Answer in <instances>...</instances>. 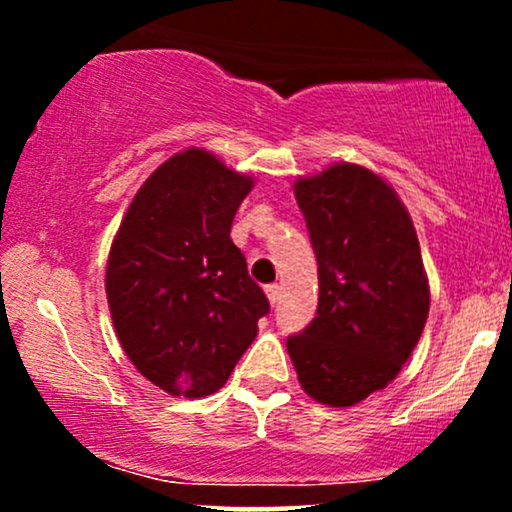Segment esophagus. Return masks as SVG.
I'll return each mask as SVG.
<instances>
[{"label":"esophagus","instance_id":"1","mask_svg":"<svg viewBox=\"0 0 512 512\" xmlns=\"http://www.w3.org/2000/svg\"><path fill=\"white\" fill-rule=\"evenodd\" d=\"M264 291H267V298H269V303H272V305L279 303V296H281V289H279V284H269L267 289H264Z\"/></svg>","mask_w":512,"mask_h":512}]
</instances>
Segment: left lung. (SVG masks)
<instances>
[{
    "label": "left lung",
    "instance_id": "obj_1",
    "mask_svg": "<svg viewBox=\"0 0 512 512\" xmlns=\"http://www.w3.org/2000/svg\"><path fill=\"white\" fill-rule=\"evenodd\" d=\"M317 260V313L286 349L301 387L354 407L397 378L424 332L428 279L397 192L373 170L337 163L293 187Z\"/></svg>",
    "mask_w": 512,
    "mask_h": 512
}]
</instances>
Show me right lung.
<instances>
[{"label":"right lung","instance_id":"right-lung-1","mask_svg":"<svg viewBox=\"0 0 512 512\" xmlns=\"http://www.w3.org/2000/svg\"><path fill=\"white\" fill-rule=\"evenodd\" d=\"M250 190L248 175L187 149L144 182L113 240L105 291L117 339L170 395L221 390L269 313L231 240Z\"/></svg>","mask_w":512,"mask_h":512}]
</instances>
